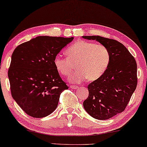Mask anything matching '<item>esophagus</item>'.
<instances>
[{
    "label": "esophagus",
    "instance_id": "esophagus-1",
    "mask_svg": "<svg viewBox=\"0 0 147 147\" xmlns=\"http://www.w3.org/2000/svg\"><path fill=\"white\" fill-rule=\"evenodd\" d=\"M70 88H71V89L76 90V89H78V86H73V85H71V86H70Z\"/></svg>",
    "mask_w": 147,
    "mask_h": 147
}]
</instances>
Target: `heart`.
I'll return each mask as SVG.
<instances>
[{
    "label": "heart",
    "mask_w": 147,
    "mask_h": 147,
    "mask_svg": "<svg viewBox=\"0 0 147 147\" xmlns=\"http://www.w3.org/2000/svg\"><path fill=\"white\" fill-rule=\"evenodd\" d=\"M67 57L55 55L53 63L57 71L63 76L71 73L76 64L77 71L70 76L68 80L80 84L84 80H98L104 74L109 65L111 55L109 50L102 44L78 41L65 50Z\"/></svg>",
    "instance_id": "obj_1"
}]
</instances>
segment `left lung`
Returning <instances> with one entry per match:
<instances>
[{"mask_svg": "<svg viewBox=\"0 0 147 147\" xmlns=\"http://www.w3.org/2000/svg\"><path fill=\"white\" fill-rule=\"evenodd\" d=\"M96 40L109 50V65L100 78L88 86L89 96L83 105L92 117L107 120L125 109L137 86V65L121 43L100 36H83Z\"/></svg>", "mask_w": 147, "mask_h": 147, "instance_id": "8db88e82", "label": "left lung"}]
</instances>
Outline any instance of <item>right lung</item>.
I'll use <instances>...</instances> for the list:
<instances>
[{"instance_id":"obj_1","label":"right lung","mask_w":147,"mask_h":147,"mask_svg":"<svg viewBox=\"0 0 147 147\" xmlns=\"http://www.w3.org/2000/svg\"><path fill=\"white\" fill-rule=\"evenodd\" d=\"M73 39L39 36L14 50L8 71L11 95L28 115L33 118L49 115L57 108L60 94L68 89L53 60Z\"/></svg>"}]
</instances>
